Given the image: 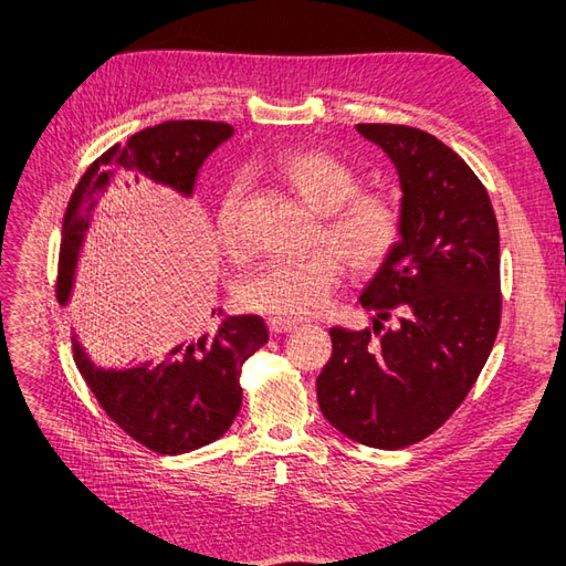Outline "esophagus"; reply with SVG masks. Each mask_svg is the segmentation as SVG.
<instances>
[{"mask_svg":"<svg viewBox=\"0 0 566 566\" xmlns=\"http://www.w3.org/2000/svg\"><path fill=\"white\" fill-rule=\"evenodd\" d=\"M268 323H270V331H272V333H292V331L296 328V323H294V321L276 318V316H272Z\"/></svg>","mask_w":566,"mask_h":566,"instance_id":"obj_1","label":"esophagus"}]
</instances>
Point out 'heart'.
<instances>
[{
	"instance_id": "b5f03b06",
	"label": "heart",
	"mask_w": 566,
	"mask_h": 566,
	"mask_svg": "<svg viewBox=\"0 0 566 566\" xmlns=\"http://www.w3.org/2000/svg\"><path fill=\"white\" fill-rule=\"evenodd\" d=\"M276 170L308 207L326 213L323 248L306 258H282L260 264L240 284V298L252 311L276 318H308L331 302L343 282L340 254L359 272H375L401 240V209L384 191H359V177L338 155L292 150L276 160ZM243 185L233 182L219 203V238L228 252H243L240 223Z\"/></svg>"
}]
</instances>
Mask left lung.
Wrapping results in <instances>:
<instances>
[{
  "label": "left lung",
  "mask_w": 566,
  "mask_h": 566,
  "mask_svg": "<svg viewBox=\"0 0 566 566\" xmlns=\"http://www.w3.org/2000/svg\"><path fill=\"white\" fill-rule=\"evenodd\" d=\"M401 182V240L359 304L375 328H331L316 379L333 428L379 450L436 432L484 369L501 326L499 223L484 185L436 136L399 124H357ZM391 313L400 326L384 329Z\"/></svg>",
  "instance_id": "8db88e82"
}]
</instances>
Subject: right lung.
I'll return each instance as SVG.
<instances>
[{
    "label": "right lung",
    "instance_id": "obj_1",
    "mask_svg": "<svg viewBox=\"0 0 566 566\" xmlns=\"http://www.w3.org/2000/svg\"><path fill=\"white\" fill-rule=\"evenodd\" d=\"M233 136L221 122H165L143 128L94 160L67 203L60 240L55 296L67 306L77 258L99 197L116 182L136 187L140 179L191 197L203 160ZM260 316H226L219 328L199 338L167 343L158 363L104 369L72 335V357L90 391L114 423L158 454H185L219 440L231 428L243 401L240 369L268 343Z\"/></svg>",
    "mask_w": 566,
    "mask_h": 566
}]
</instances>
